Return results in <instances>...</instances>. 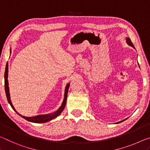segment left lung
Here are the masks:
<instances>
[{
	"mask_svg": "<svg viewBox=\"0 0 150 150\" xmlns=\"http://www.w3.org/2000/svg\"><path fill=\"white\" fill-rule=\"evenodd\" d=\"M126 43L127 44V45H129L130 46H132V47H133L134 48H135V47H134V46L133 45V44L132 43V42H131V40H130V39H129V38H128V37H127L126 38ZM124 120H126V119L125 120H122V121H120V122H117L116 124H118V123H120V122H124Z\"/></svg>",
	"mask_w": 150,
	"mask_h": 150,
	"instance_id": "left-lung-1",
	"label": "left lung"
}]
</instances>
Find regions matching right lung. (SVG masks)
I'll use <instances>...</instances> for the list:
<instances>
[{"mask_svg":"<svg viewBox=\"0 0 150 150\" xmlns=\"http://www.w3.org/2000/svg\"><path fill=\"white\" fill-rule=\"evenodd\" d=\"M8 62L6 63V68H5V72H4V88H5V92H6V96L7 98V100H8V103L10 105H11L12 108H13L14 111L16 112V114L19 115L20 116H21L22 117H23L24 119L26 120L28 122H34V123H45V122H47L48 121H50V120H53L54 118H55L57 116H58L60 115L62 112L64 110L66 105V99H67V94H68V88H69V86H70V83L67 84V85L66 86L65 88V92H64V100L62 102V105H60V107L56 110V112L51 113V114H45V115H38V116H34V117H26L24 116H22L21 114H20L19 113L16 112V110L14 108L13 104H12L11 100V96H10V93H9V87H8Z\"/></svg>","mask_w":150,"mask_h":150,"instance_id":"obj_1","label":"right lung"}]
</instances>
